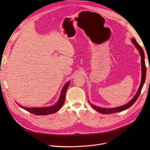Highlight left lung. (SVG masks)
<instances>
[{"instance_id":"1","label":"left lung","mask_w":150,"mask_h":150,"mask_svg":"<svg viewBox=\"0 0 150 150\" xmlns=\"http://www.w3.org/2000/svg\"><path fill=\"white\" fill-rule=\"evenodd\" d=\"M131 41L132 42V43L134 44V45L136 46V48L137 49V50L139 51L140 56H141V62H142V80H141V83L140 85V87L139 88V90L137 92V93L136 94V96L134 97V98L129 102L128 103L126 104L123 106H120V107H117V108H100V107H97L96 106H94L92 104H91V106L97 111V112L103 114H113V113H115V112H121L124 111L125 109H127L128 108H130L134 103H135L136 101L137 100L140 93L141 92L142 89V87L144 86V84L145 83V78H146V66H145V54H144V52L141 46L136 42V40L135 39L132 38Z\"/></svg>"}]
</instances>
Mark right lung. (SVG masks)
<instances>
[{
  "mask_svg": "<svg viewBox=\"0 0 150 150\" xmlns=\"http://www.w3.org/2000/svg\"><path fill=\"white\" fill-rule=\"evenodd\" d=\"M70 81H68L66 83L64 87L62 88L61 96L59 99L57 103L55 104L54 106L47 107V108H24L23 106H19L21 108H23V109L26 110L28 112L32 113L35 115H49L52 114L54 112H57L59 111V109L62 107V106L64 105V101H65V96H66V92L67 89L69 84Z\"/></svg>",
  "mask_w": 150,
  "mask_h": 150,
  "instance_id": "add662e5",
  "label": "right lung"
}]
</instances>
